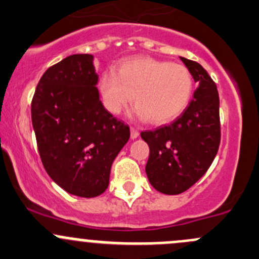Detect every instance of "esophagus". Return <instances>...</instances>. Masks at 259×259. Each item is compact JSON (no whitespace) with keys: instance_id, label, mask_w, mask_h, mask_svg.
<instances>
[{"instance_id":"1","label":"esophagus","mask_w":259,"mask_h":259,"mask_svg":"<svg viewBox=\"0 0 259 259\" xmlns=\"http://www.w3.org/2000/svg\"><path fill=\"white\" fill-rule=\"evenodd\" d=\"M130 137L132 139H137L139 137V130L135 127H132V132H130Z\"/></svg>"}]
</instances>
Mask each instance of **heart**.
I'll return each instance as SVG.
<instances>
[{"label": "heart", "mask_w": 259, "mask_h": 259, "mask_svg": "<svg viewBox=\"0 0 259 259\" xmlns=\"http://www.w3.org/2000/svg\"><path fill=\"white\" fill-rule=\"evenodd\" d=\"M100 93L105 108L120 114L133 102L137 114L152 124L171 121L189 104L194 91L191 73L181 64L135 58L124 62L118 72L100 78Z\"/></svg>", "instance_id": "1"}]
</instances>
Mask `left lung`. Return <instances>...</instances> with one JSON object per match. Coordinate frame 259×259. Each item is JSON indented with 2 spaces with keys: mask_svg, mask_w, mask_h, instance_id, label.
<instances>
[{
  "mask_svg": "<svg viewBox=\"0 0 259 259\" xmlns=\"http://www.w3.org/2000/svg\"><path fill=\"white\" fill-rule=\"evenodd\" d=\"M198 83L184 113L171 124L141 133L150 148L145 171L155 190L179 195L189 190L213 161L221 141L217 87L197 62L180 57Z\"/></svg>",
  "mask_w": 259,
  "mask_h": 259,
  "instance_id": "obj_1",
  "label": "left lung"
}]
</instances>
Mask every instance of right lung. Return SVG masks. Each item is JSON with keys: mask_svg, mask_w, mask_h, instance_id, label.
<instances>
[{"mask_svg": "<svg viewBox=\"0 0 259 259\" xmlns=\"http://www.w3.org/2000/svg\"><path fill=\"white\" fill-rule=\"evenodd\" d=\"M92 54H73L45 72L31 113L40 160L68 194L95 197L108 189L114 159L130 129L99 99Z\"/></svg>", "mask_w": 259, "mask_h": 259, "instance_id": "right-lung-1", "label": "right lung"}]
</instances>
